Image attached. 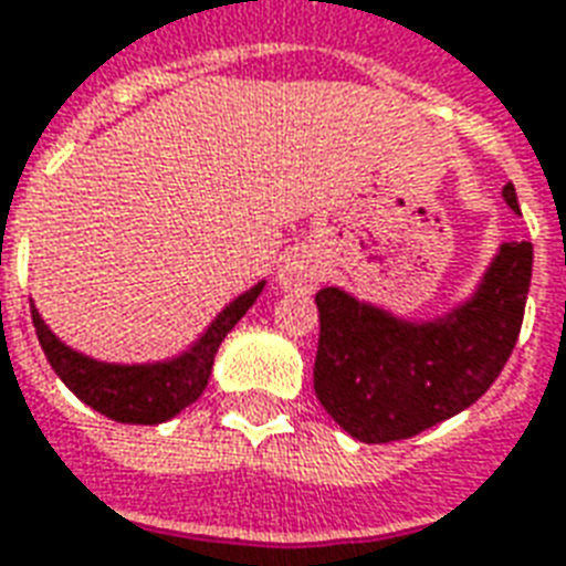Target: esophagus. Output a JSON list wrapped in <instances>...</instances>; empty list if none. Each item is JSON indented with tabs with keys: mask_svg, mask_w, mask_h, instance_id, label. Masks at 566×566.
<instances>
[{
	"mask_svg": "<svg viewBox=\"0 0 566 566\" xmlns=\"http://www.w3.org/2000/svg\"><path fill=\"white\" fill-rule=\"evenodd\" d=\"M279 282L287 291H312L317 284V266L308 258H287L279 270Z\"/></svg>",
	"mask_w": 566,
	"mask_h": 566,
	"instance_id": "34e87169",
	"label": "esophagus"
}]
</instances>
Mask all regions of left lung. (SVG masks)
I'll use <instances>...</instances> for the list:
<instances>
[{"mask_svg": "<svg viewBox=\"0 0 566 566\" xmlns=\"http://www.w3.org/2000/svg\"><path fill=\"white\" fill-rule=\"evenodd\" d=\"M504 201L520 210L513 184ZM532 243H504L484 282L437 323H409L323 287L314 391L353 439L398 442L463 412L493 386L523 329Z\"/></svg>", "mask_w": 566, "mask_h": 566, "instance_id": "left-lung-1", "label": "left lung"}]
</instances>
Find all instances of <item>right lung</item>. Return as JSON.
<instances>
[{
	"mask_svg": "<svg viewBox=\"0 0 566 566\" xmlns=\"http://www.w3.org/2000/svg\"><path fill=\"white\" fill-rule=\"evenodd\" d=\"M261 291H264V282H258L252 291L237 296L226 312L207 326L192 350L171 361H157V365H106V361L88 359L55 338L41 321V314L34 312V305L32 323L46 353V361L82 403H88L101 416L120 424H163L178 416L180 409H187L192 400L201 398L219 344L252 308Z\"/></svg>",
	"mask_w": 566,
	"mask_h": 566,
	"instance_id": "add662e5",
	"label": "right lung"
}]
</instances>
